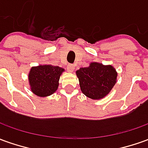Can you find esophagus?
Returning a JSON list of instances; mask_svg holds the SVG:
<instances>
[{"label":"esophagus","instance_id":"1","mask_svg":"<svg viewBox=\"0 0 148 148\" xmlns=\"http://www.w3.org/2000/svg\"><path fill=\"white\" fill-rule=\"evenodd\" d=\"M67 71H68V72H70V73H72V72L74 71V65H72V64L68 65V66H67Z\"/></svg>","mask_w":148,"mask_h":148}]
</instances>
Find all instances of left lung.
<instances>
[{"label": "left lung", "mask_w": 148, "mask_h": 148, "mask_svg": "<svg viewBox=\"0 0 148 148\" xmlns=\"http://www.w3.org/2000/svg\"><path fill=\"white\" fill-rule=\"evenodd\" d=\"M82 92L86 97L99 100L106 97L117 81V71L111 65L90 62L76 71Z\"/></svg>", "instance_id": "1"}]
</instances>
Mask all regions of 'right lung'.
Here are the masks:
<instances>
[{
  "instance_id": "1",
  "label": "right lung",
  "mask_w": 148,
  "mask_h": 148,
  "mask_svg": "<svg viewBox=\"0 0 148 148\" xmlns=\"http://www.w3.org/2000/svg\"><path fill=\"white\" fill-rule=\"evenodd\" d=\"M65 70L49 64L31 67L29 72V83L31 91L39 97L53 95L58 88L60 76Z\"/></svg>"
}]
</instances>
